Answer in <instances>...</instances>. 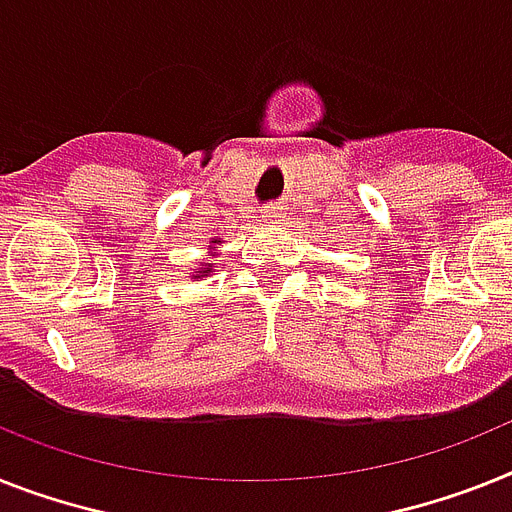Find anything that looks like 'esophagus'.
<instances>
[{"instance_id": "1", "label": "esophagus", "mask_w": 512, "mask_h": 512, "mask_svg": "<svg viewBox=\"0 0 512 512\" xmlns=\"http://www.w3.org/2000/svg\"><path fill=\"white\" fill-rule=\"evenodd\" d=\"M263 218L268 223H278L283 218V205H278V203L268 205V208H265V213H263Z\"/></svg>"}]
</instances>
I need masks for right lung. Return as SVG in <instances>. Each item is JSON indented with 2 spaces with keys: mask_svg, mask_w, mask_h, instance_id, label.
<instances>
[{
  "mask_svg": "<svg viewBox=\"0 0 512 512\" xmlns=\"http://www.w3.org/2000/svg\"><path fill=\"white\" fill-rule=\"evenodd\" d=\"M203 273H210V268H208V270H203Z\"/></svg>",
  "mask_w": 512,
  "mask_h": 512,
  "instance_id": "obj_1",
  "label": "right lung"
}]
</instances>
